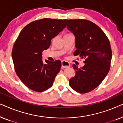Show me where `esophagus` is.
Returning <instances> with one entry per match:
<instances>
[{
    "label": "esophagus",
    "mask_w": 123,
    "mask_h": 123,
    "mask_svg": "<svg viewBox=\"0 0 123 123\" xmlns=\"http://www.w3.org/2000/svg\"><path fill=\"white\" fill-rule=\"evenodd\" d=\"M70 67V64L69 62L65 61V60H63L62 62V68H68Z\"/></svg>",
    "instance_id": "obj_1"
}]
</instances>
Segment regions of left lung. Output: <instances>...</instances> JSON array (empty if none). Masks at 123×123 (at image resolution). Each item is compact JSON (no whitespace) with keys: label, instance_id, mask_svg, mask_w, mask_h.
Instances as JSON below:
<instances>
[{"label":"left lung","instance_id":"obj_1","mask_svg":"<svg viewBox=\"0 0 123 123\" xmlns=\"http://www.w3.org/2000/svg\"><path fill=\"white\" fill-rule=\"evenodd\" d=\"M67 28L75 37V56L79 55L85 65L73 68L75 75L69 80L70 86L77 92L86 93L100 85L110 70L112 51L109 40L99 27L86 19H64Z\"/></svg>","mask_w":123,"mask_h":123}]
</instances>
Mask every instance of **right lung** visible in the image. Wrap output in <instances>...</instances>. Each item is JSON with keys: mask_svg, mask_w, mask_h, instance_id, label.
Listing matches in <instances>:
<instances>
[{"mask_svg": "<svg viewBox=\"0 0 123 123\" xmlns=\"http://www.w3.org/2000/svg\"><path fill=\"white\" fill-rule=\"evenodd\" d=\"M66 27L62 19L43 18L30 23L23 28L12 49L14 69L25 86L41 92L53 85L60 71L61 61L42 59V52L49 48L51 40Z\"/></svg>", "mask_w": 123, "mask_h": 123, "instance_id": "1", "label": "right lung"}]
</instances>
